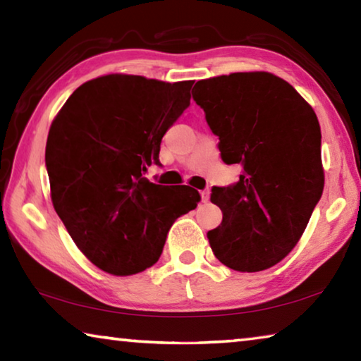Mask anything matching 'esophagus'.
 I'll list each match as a JSON object with an SVG mask.
<instances>
[{
  "instance_id": "1",
  "label": "esophagus",
  "mask_w": 361,
  "mask_h": 361,
  "mask_svg": "<svg viewBox=\"0 0 361 361\" xmlns=\"http://www.w3.org/2000/svg\"><path fill=\"white\" fill-rule=\"evenodd\" d=\"M200 197H202V202H207L210 197V191L209 189H204V191H200Z\"/></svg>"
}]
</instances>
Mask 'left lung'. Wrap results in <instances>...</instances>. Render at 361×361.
I'll return each instance as SVG.
<instances>
[{
    "label": "left lung",
    "instance_id": "8db88e82",
    "mask_svg": "<svg viewBox=\"0 0 361 361\" xmlns=\"http://www.w3.org/2000/svg\"><path fill=\"white\" fill-rule=\"evenodd\" d=\"M192 99L223 161L243 169L234 185L212 189L223 221L207 234L210 247L234 271H264L295 248L322 197L319 119L291 84L266 71L202 79Z\"/></svg>",
    "mask_w": 361,
    "mask_h": 361
}]
</instances>
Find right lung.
I'll use <instances>...</instances> for the list:
<instances>
[{"label": "right lung", "mask_w": 361, "mask_h": 361, "mask_svg": "<svg viewBox=\"0 0 361 361\" xmlns=\"http://www.w3.org/2000/svg\"><path fill=\"white\" fill-rule=\"evenodd\" d=\"M194 81L106 75L70 95L49 129L46 167L54 209L78 248L113 276L151 267L175 219L199 192L145 176L191 102Z\"/></svg>", "instance_id": "add662e5"}]
</instances>
